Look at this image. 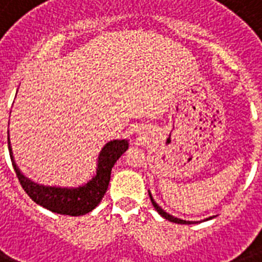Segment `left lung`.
Masks as SVG:
<instances>
[{
  "instance_id": "obj_1",
  "label": "left lung",
  "mask_w": 262,
  "mask_h": 262,
  "mask_svg": "<svg viewBox=\"0 0 262 262\" xmlns=\"http://www.w3.org/2000/svg\"><path fill=\"white\" fill-rule=\"evenodd\" d=\"M149 197H151L152 205L155 207L156 211L159 212V215H160V216H163L164 219H167V220H170V222H172V223H178V224H190V223H194V222H187V220H182V219H178V217H174V216H172V215H170V213H167V212H166V211H163V209H162V208H160L159 205H158V204L155 203V200L152 199V194H151V193H149ZM209 219H212V217H208L207 220H209Z\"/></svg>"
}]
</instances>
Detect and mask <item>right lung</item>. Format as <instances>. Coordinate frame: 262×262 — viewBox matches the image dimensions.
Returning <instances> with one entry per match:
<instances>
[{
    "mask_svg": "<svg viewBox=\"0 0 262 262\" xmlns=\"http://www.w3.org/2000/svg\"><path fill=\"white\" fill-rule=\"evenodd\" d=\"M9 135V132H8ZM8 145H9V155L14 171L17 175L18 182L24 191L30 195L31 200L42 205L49 211L59 213V215L81 216L98 207L106 193L108 182H110L111 168L114 167L115 162L122 156L127 149L129 143L127 140H113L102 148L98 158V168L96 174L85 185L79 187H59V186H45L31 181L21 174L16 166L13 159V152L10 148L9 136H8Z\"/></svg>",
    "mask_w": 262,
    "mask_h": 262,
    "instance_id": "right-lung-1",
    "label": "right lung"
}]
</instances>
